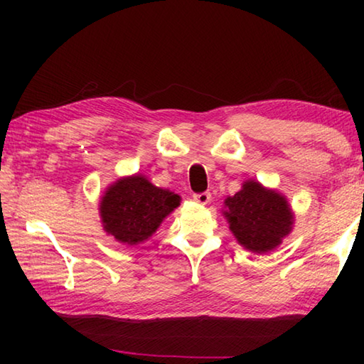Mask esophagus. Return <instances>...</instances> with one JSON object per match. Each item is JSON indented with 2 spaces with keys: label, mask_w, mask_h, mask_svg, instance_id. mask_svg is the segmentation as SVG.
Returning <instances> with one entry per match:
<instances>
[{
  "label": "esophagus",
  "mask_w": 364,
  "mask_h": 364,
  "mask_svg": "<svg viewBox=\"0 0 364 364\" xmlns=\"http://www.w3.org/2000/svg\"><path fill=\"white\" fill-rule=\"evenodd\" d=\"M193 199L197 202V204H200V205H205V204H208V202H210V199H212V194L210 193H196L194 196H193Z\"/></svg>",
  "instance_id": "1"
}]
</instances>
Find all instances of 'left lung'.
<instances>
[{
	"mask_svg": "<svg viewBox=\"0 0 364 364\" xmlns=\"http://www.w3.org/2000/svg\"><path fill=\"white\" fill-rule=\"evenodd\" d=\"M225 205V217L239 244L258 254L279 245L292 228L284 197L255 181L245 183L239 193L228 197Z\"/></svg>",
	"mask_w": 364,
	"mask_h": 364,
	"instance_id": "left-lung-1",
	"label": "left lung"
}]
</instances>
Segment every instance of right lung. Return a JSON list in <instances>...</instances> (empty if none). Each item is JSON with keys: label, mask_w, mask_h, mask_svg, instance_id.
I'll use <instances>...</instances> for the list:
<instances>
[{"label": "right lung", "mask_w": 364, "mask_h": 364, "mask_svg": "<svg viewBox=\"0 0 364 364\" xmlns=\"http://www.w3.org/2000/svg\"><path fill=\"white\" fill-rule=\"evenodd\" d=\"M178 205L180 196L134 175L109 188L100 210L104 230L117 241L133 245L146 241Z\"/></svg>", "instance_id": "right-lung-1"}]
</instances>
